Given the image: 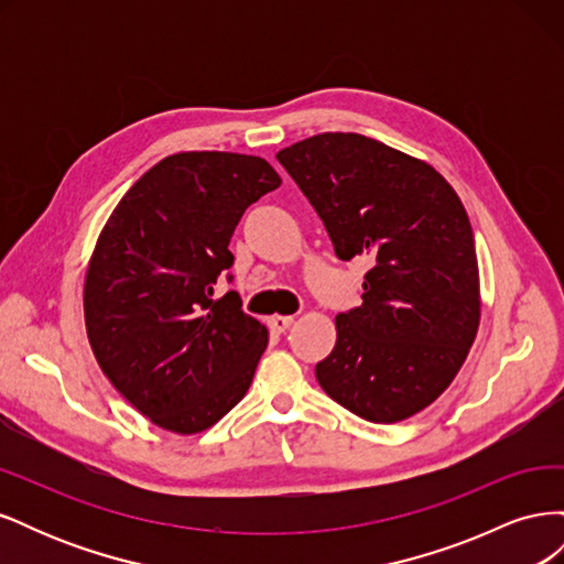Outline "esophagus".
<instances>
[{
    "label": "esophagus",
    "instance_id": "esophagus-1",
    "mask_svg": "<svg viewBox=\"0 0 564 564\" xmlns=\"http://www.w3.org/2000/svg\"><path fill=\"white\" fill-rule=\"evenodd\" d=\"M292 322H294L292 315H272L268 319V327L275 334H284L289 327H292Z\"/></svg>",
    "mask_w": 564,
    "mask_h": 564
}]
</instances>
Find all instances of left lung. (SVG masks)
<instances>
[{
	"mask_svg": "<svg viewBox=\"0 0 564 564\" xmlns=\"http://www.w3.org/2000/svg\"><path fill=\"white\" fill-rule=\"evenodd\" d=\"M340 261L367 256L362 305L336 315L315 367L327 395L373 423L414 416L464 365L480 322L468 214L431 164L360 133H319L278 152Z\"/></svg>",
	"mask_w": 564,
	"mask_h": 564,
	"instance_id": "8db88e82",
	"label": "left lung"
}]
</instances>
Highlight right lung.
Returning <instances> with one entry per match:
<instances>
[{
    "mask_svg": "<svg viewBox=\"0 0 564 564\" xmlns=\"http://www.w3.org/2000/svg\"><path fill=\"white\" fill-rule=\"evenodd\" d=\"M265 160L178 152L135 181L100 232L84 282V319L110 383L160 429L207 431L240 402L268 329L230 272L235 226L280 187Z\"/></svg>",
    "mask_w": 564,
    "mask_h": 564,
    "instance_id": "1",
    "label": "right lung"
}]
</instances>
